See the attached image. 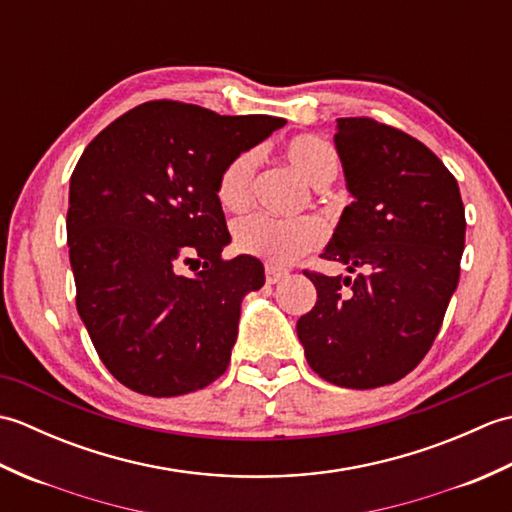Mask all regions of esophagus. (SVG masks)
I'll list each match as a JSON object with an SVG mask.
<instances>
[{
    "mask_svg": "<svg viewBox=\"0 0 512 512\" xmlns=\"http://www.w3.org/2000/svg\"><path fill=\"white\" fill-rule=\"evenodd\" d=\"M284 277H288L286 268H279V266H273V264L266 266V281H268V284H279V281Z\"/></svg>",
    "mask_w": 512,
    "mask_h": 512,
    "instance_id": "esophagus-1",
    "label": "esophagus"
}]
</instances>
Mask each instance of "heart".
I'll return each instance as SVG.
<instances>
[{
	"label": "heart",
	"mask_w": 512,
	"mask_h": 512,
	"mask_svg": "<svg viewBox=\"0 0 512 512\" xmlns=\"http://www.w3.org/2000/svg\"><path fill=\"white\" fill-rule=\"evenodd\" d=\"M286 160L310 187L323 189L339 173V156L330 143L317 136H297L286 145ZM257 151L246 149L222 169L217 180V200L226 211H242L253 195ZM325 237V226L317 217L277 220L262 213L248 215L235 226V244L244 253L273 266L292 264Z\"/></svg>",
	"instance_id": "obj_1"
}]
</instances>
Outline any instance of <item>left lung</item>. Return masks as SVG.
I'll list each match as a JSON object with an SVG mask.
<instances>
[{
	"mask_svg": "<svg viewBox=\"0 0 512 512\" xmlns=\"http://www.w3.org/2000/svg\"><path fill=\"white\" fill-rule=\"evenodd\" d=\"M334 145L354 202L321 257L356 275L306 270L317 303L297 334L321 378L374 389L407 376L436 339L460 281L464 204L442 160L400 129L339 118Z\"/></svg>",
	"mask_w": 512,
	"mask_h": 512,
	"instance_id": "8db88e82",
	"label": "left lung"
}]
</instances>
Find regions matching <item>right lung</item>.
Listing matches in <instances>:
<instances>
[{
    "label": "right lung",
    "mask_w": 512,
    "mask_h": 512,
    "mask_svg": "<svg viewBox=\"0 0 512 512\" xmlns=\"http://www.w3.org/2000/svg\"><path fill=\"white\" fill-rule=\"evenodd\" d=\"M284 125L149 101L85 147L65 220L76 310L118 383L169 398L226 372L239 306L264 286V266L250 255L222 259L231 235L217 180ZM180 263L199 273L180 276Z\"/></svg>",
    "instance_id": "1"
}]
</instances>
